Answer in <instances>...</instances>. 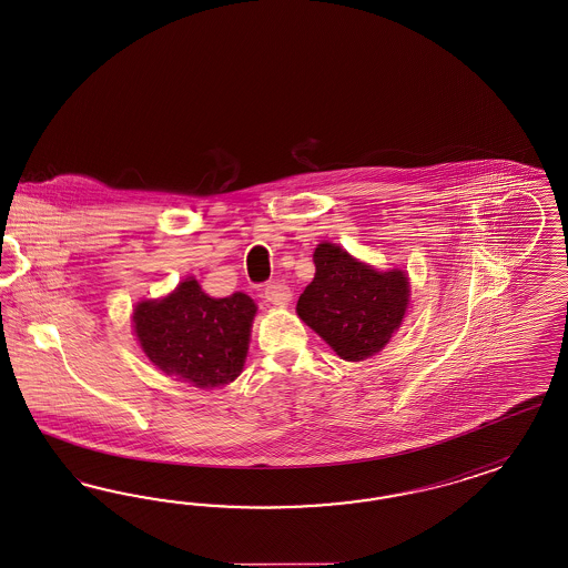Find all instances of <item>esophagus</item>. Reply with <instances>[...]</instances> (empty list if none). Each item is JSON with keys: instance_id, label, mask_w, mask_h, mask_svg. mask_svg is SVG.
Returning a JSON list of instances; mask_svg holds the SVG:
<instances>
[{"instance_id": "esophagus-1", "label": "esophagus", "mask_w": 568, "mask_h": 568, "mask_svg": "<svg viewBox=\"0 0 568 568\" xmlns=\"http://www.w3.org/2000/svg\"><path fill=\"white\" fill-rule=\"evenodd\" d=\"M292 290L285 285V283H268L266 287H264V297H266V302H271L274 306H285V304H290V300H292Z\"/></svg>"}]
</instances>
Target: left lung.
Instances as JSON below:
<instances>
[{"instance_id":"1","label":"left lung","mask_w":568,"mask_h":568,"mask_svg":"<svg viewBox=\"0 0 568 568\" xmlns=\"http://www.w3.org/2000/svg\"><path fill=\"white\" fill-rule=\"evenodd\" d=\"M313 257L316 273L297 300V316L344 361L379 353L407 313L409 276L379 273L335 243L316 245Z\"/></svg>"}]
</instances>
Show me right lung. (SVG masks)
Masks as SVG:
<instances>
[{"label":"right lung","mask_w":568,"mask_h":568,"mask_svg":"<svg viewBox=\"0 0 568 568\" xmlns=\"http://www.w3.org/2000/svg\"><path fill=\"white\" fill-rule=\"evenodd\" d=\"M255 306L250 295L210 297L186 278L161 300L134 308V332L156 369L196 388H220L243 372Z\"/></svg>","instance_id":"1"}]
</instances>
